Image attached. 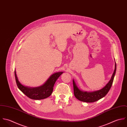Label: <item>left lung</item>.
<instances>
[{"mask_svg": "<svg viewBox=\"0 0 127 127\" xmlns=\"http://www.w3.org/2000/svg\"><path fill=\"white\" fill-rule=\"evenodd\" d=\"M116 71V64L115 63V70L112 74L111 78L107 84L101 90L96 91L94 92H83L79 90L74 80L73 81V86H74V95L77 99L80 101L86 102H93L98 101L102 98L104 97L109 91L113 81L114 79V76Z\"/></svg>", "mask_w": 127, "mask_h": 127, "instance_id": "left-lung-1", "label": "left lung"}]
</instances>
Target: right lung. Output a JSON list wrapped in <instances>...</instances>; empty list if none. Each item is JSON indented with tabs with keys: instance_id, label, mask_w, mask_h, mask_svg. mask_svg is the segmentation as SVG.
Instances as JSON below:
<instances>
[{
	"instance_id": "1",
	"label": "right lung",
	"mask_w": 127,
	"mask_h": 127,
	"mask_svg": "<svg viewBox=\"0 0 127 127\" xmlns=\"http://www.w3.org/2000/svg\"><path fill=\"white\" fill-rule=\"evenodd\" d=\"M63 73L58 72L52 75L43 85L35 88H29L23 85L18 80L15 71V76L17 85L19 89L28 98L33 100H41L51 96L54 83L57 78Z\"/></svg>"
}]
</instances>
